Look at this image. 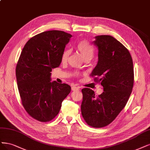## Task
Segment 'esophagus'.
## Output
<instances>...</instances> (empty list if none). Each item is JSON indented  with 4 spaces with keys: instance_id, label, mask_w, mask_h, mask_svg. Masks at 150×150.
<instances>
[{
    "instance_id": "1",
    "label": "esophagus",
    "mask_w": 150,
    "mask_h": 150,
    "mask_svg": "<svg viewBox=\"0 0 150 150\" xmlns=\"http://www.w3.org/2000/svg\"><path fill=\"white\" fill-rule=\"evenodd\" d=\"M80 87H78V86H73L71 87V90L73 91H77V90H79Z\"/></svg>"
}]
</instances>
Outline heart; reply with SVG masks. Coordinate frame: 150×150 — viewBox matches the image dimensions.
<instances>
[{
	"instance_id": "b5f03b06",
	"label": "heart",
	"mask_w": 150,
	"mask_h": 150,
	"mask_svg": "<svg viewBox=\"0 0 150 150\" xmlns=\"http://www.w3.org/2000/svg\"><path fill=\"white\" fill-rule=\"evenodd\" d=\"M76 49L81 54L84 60H90L94 55V50L93 46L86 40H82L76 45ZM71 51L69 49H66L61 54V61L66 62L68 60Z\"/></svg>"
}]
</instances>
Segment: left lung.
<instances>
[{
  "instance_id": "obj_1",
  "label": "left lung",
  "mask_w": 150,
  "mask_h": 150,
  "mask_svg": "<svg viewBox=\"0 0 150 150\" xmlns=\"http://www.w3.org/2000/svg\"><path fill=\"white\" fill-rule=\"evenodd\" d=\"M95 38L98 63L91 76L97 77L94 81L100 83L104 92L96 97L91 89H82L81 113L89 125L102 128L114 120L126 105L133 89L134 72L130 52L120 42L110 35Z\"/></svg>"
}]
</instances>
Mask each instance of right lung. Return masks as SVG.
Instances as JSON below:
<instances>
[{"label":"right lung","instance_id":"obj_1","mask_svg":"<svg viewBox=\"0 0 150 150\" xmlns=\"http://www.w3.org/2000/svg\"><path fill=\"white\" fill-rule=\"evenodd\" d=\"M71 37L63 31H46L31 38L20 54L16 67L18 89L24 108L35 120L53 119L71 92L68 84L51 82V72L60 65Z\"/></svg>","mask_w":150,"mask_h":150}]
</instances>
